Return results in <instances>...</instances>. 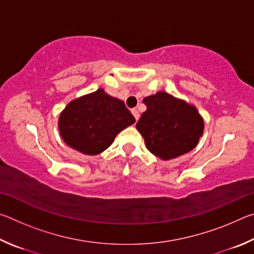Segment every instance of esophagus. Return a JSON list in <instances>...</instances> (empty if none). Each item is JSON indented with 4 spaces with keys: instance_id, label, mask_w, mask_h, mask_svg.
<instances>
[{
    "instance_id": "1",
    "label": "esophagus",
    "mask_w": 254,
    "mask_h": 254,
    "mask_svg": "<svg viewBox=\"0 0 254 254\" xmlns=\"http://www.w3.org/2000/svg\"><path fill=\"white\" fill-rule=\"evenodd\" d=\"M131 112H132L133 117H134V118H135V120L137 121V120H139V118H140V113H139V111H137L136 109H133V110H131Z\"/></svg>"
}]
</instances>
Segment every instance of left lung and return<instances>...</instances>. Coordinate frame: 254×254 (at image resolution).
<instances>
[{"mask_svg":"<svg viewBox=\"0 0 254 254\" xmlns=\"http://www.w3.org/2000/svg\"><path fill=\"white\" fill-rule=\"evenodd\" d=\"M143 112L136 123L148 150L154 156L169 160L191 151L203 134L204 121L192 105L158 92L145 97Z\"/></svg>","mask_w":254,"mask_h":254,"instance_id":"8db88e82","label":"left lung"}]
</instances>
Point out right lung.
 <instances>
[{
  "label": "right lung",
  "instance_id": "right-lung-1",
  "mask_svg": "<svg viewBox=\"0 0 254 254\" xmlns=\"http://www.w3.org/2000/svg\"><path fill=\"white\" fill-rule=\"evenodd\" d=\"M134 122L124 102L101 88L70 102L60 114L58 126L70 148L94 156L109 148L118 133Z\"/></svg>",
  "mask_w": 254,
  "mask_h": 254
}]
</instances>
